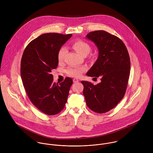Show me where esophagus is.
Listing matches in <instances>:
<instances>
[{
  "mask_svg": "<svg viewBox=\"0 0 153 153\" xmlns=\"http://www.w3.org/2000/svg\"><path fill=\"white\" fill-rule=\"evenodd\" d=\"M73 82H74V83H76V82H79V80L76 78H74V79H73Z\"/></svg>",
  "mask_w": 153,
  "mask_h": 153,
  "instance_id": "1",
  "label": "esophagus"
}]
</instances>
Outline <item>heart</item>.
<instances>
[{
	"label": "heart",
	"mask_w": 153,
	"mask_h": 153,
	"mask_svg": "<svg viewBox=\"0 0 153 153\" xmlns=\"http://www.w3.org/2000/svg\"><path fill=\"white\" fill-rule=\"evenodd\" d=\"M72 47L79 54L83 56L88 55L91 51L89 45L82 39H77L72 44ZM67 49L65 47H62L59 49L57 55V58L59 62H61L63 61ZM85 71V68L84 67H69L66 70V72L71 76L79 77Z\"/></svg>",
	"instance_id": "b5f03b06"
}]
</instances>
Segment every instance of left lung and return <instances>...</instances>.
Returning <instances> with one entry per match:
<instances>
[{"label":"left lung","mask_w":153,"mask_h":153,"mask_svg":"<svg viewBox=\"0 0 153 153\" xmlns=\"http://www.w3.org/2000/svg\"><path fill=\"white\" fill-rule=\"evenodd\" d=\"M86 38L98 49V57L87 73L91 77H100L101 82L94 85L82 81L87 105L102 114L114 108L124 97L130 73V59L127 49L117 36L104 30L88 33Z\"/></svg>","instance_id":"left-lung-1"}]
</instances>
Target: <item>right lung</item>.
<instances>
[{
  "label": "right lung",
  "mask_w": 153,
  "mask_h": 153,
  "mask_svg": "<svg viewBox=\"0 0 153 153\" xmlns=\"http://www.w3.org/2000/svg\"><path fill=\"white\" fill-rule=\"evenodd\" d=\"M72 34L44 33L26 47L21 63L23 87L32 103L41 111L53 115L64 109L73 81L71 78L53 82L51 71L58 65V52Z\"/></svg>",
  "instance_id": "right-lung-1"
}]
</instances>
